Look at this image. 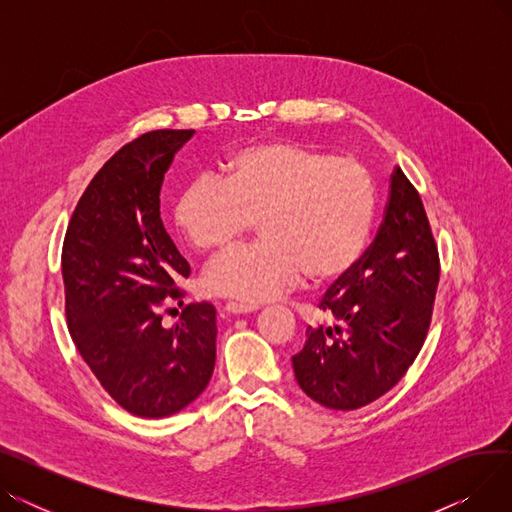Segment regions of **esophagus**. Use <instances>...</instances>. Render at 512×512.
Masks as SVG:
<instances>
[{"label":"esophagus","instance_id":"obj_1","mask_svg":"<svg viewBox=\"0 0 512 512\" xmlns=\"http://www.w3.org/2000/svg\"><path fill=\"white\" fill-rule=\"evenodd\" d=\"M224 311L232 313V315H245V313L257 311V307L255 305H242V303H226Z\"/></svg>","mask_w":512,"mask_h":512}]
</instances>
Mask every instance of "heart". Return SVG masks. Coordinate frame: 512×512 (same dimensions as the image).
Listing matches in <instances>:
<instances>
[{
  "label": "heart",
  "instance_id": "1",
  "mask_svg": "<svg viewBox=\"0 0 512 512\" xmlns=\"http://www.w3.org/2000/svg\"><path fill=\"white\" fill-rule=\"evenodd\" d=\"M226 180L197 178L174 203V226L199 253H220L257 222L261 240L213 261L203 288L245 303L272 301L305 274L315 284L351 274L375 222V186L353 157L270 141L234 151Z\"/></svg>",
  "mask_w": 512,
  "mask_h": 512
}]
</instances>
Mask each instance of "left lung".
I'll list each match as a JSON object with an SVG mask.
<instances>
[{
  "mask_svg": "<svg viewBox=\"0 0 512 512\" xmlns=\"http://www.w3.org/2000/svg\"><path fill=\"white\" fill-rule=\"evenodd\" d=\"M440 280L438 247L417 188L400 168L378 236L319 309L334 328H307L294 378L319 405L355 411L392 390L425 342Z\"/></svg>",
  "mask_w": 512,
  "mask_h": 512,
  "instance_id": "left-lung-1",
  "label": "left lung"
}]
</instances>
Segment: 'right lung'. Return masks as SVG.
<instances>
[{
	"instance_id": "right-lung-1",
	"label": "right lung",
	"mask_w": 512,
	"mask_h": 512,
	"mask_svg": "<svg viewBox=\"0 0 512 512\" xmlns=\"http://www.w3.org/2000/svg\"><path fill=\"white\" fill-rule=\"evenodd\" d=\"M195 130H151L105 161L80 197L62 249L68 330L122 409L170 417L207 388L215 365V309L186 305L164 328L161 307L182 305L191 274L159 215L174 153Z\"/></svg>"
}]
</instances>
